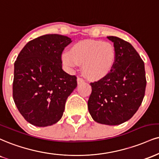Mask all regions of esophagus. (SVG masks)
<instances>
[{
	"mask_svg": "<svg viewBox=\"0 0 159 159\" xmlns=\"http://www.w3.org/2000/svg\"><path fill=\"white\" fill-rule=\"evenodd\" d=\"M84 81L83 78H77V83H78V85L84 83Z\"/></svg>",
	"mask_w": 159,
	"mask_h": 159,
	"instance_id": "1",
	"label": "esophagus"
}]
</instances>
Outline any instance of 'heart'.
<instances>
[{"instance_id":"heart-1","label":"heart","mask_w":159,"mask_h":159,"mask_svg":"<svg viewBox=\"0 0 159 159\" xmlns=\"http://www.w3.org/2000/svg\"><path fill=\"white\" fill-rule=\"evenodd\" d=\"M61 60L70 69L83 64L82 69L85 75L96 81L107 76L113 70L116 50L110 42L84 40L74 43L70 52H64Z\"/></svg>"}]
</instances>
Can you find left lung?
Returning <instances> with one entry per match:
<instances>
[{
	"label": "left lung",
	"instance_id": "8db88e82",
	"mask_svg": "<svg viewBox=\"0 0 159 159\" xmlns=\"http://www.w3.org/2000/svg\"><path fill=\"white\" fill-rule=\"evenodd\" d=\"M107 38L116 48V64L107 76L90 84L88 110L95 121L118 125L130 119L142 102L147 84L144 63L129 43L115 36Z\"/></svg>",
	"mask_w": 159,
	"mask_h": 159
}]
</instances>
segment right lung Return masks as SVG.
<instances>
[{"mask_svg":"<svg viewBox=\"0 0 159 159\" xmlns=\"http://www.w3.org/2000/svg\"><path fill=\"white\" fill-rule=\"evenodd\" d=\"M72 42L51 34L28 42L14 64L13 99L26 121L47 127L62 117L68 96L77 87L75 75L62 70L61 53Z\"/></svg>","mask_w":159,"mask_h":159,"instance_id":"right-lung-1","label":"right lung"}]
</instances>
